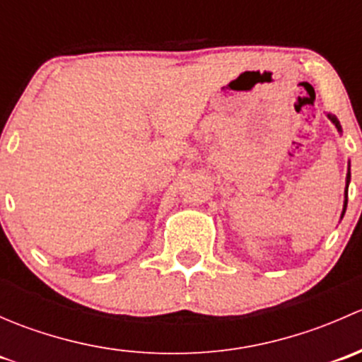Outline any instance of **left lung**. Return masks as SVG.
Here are the masks:
<instances>
[{"mask_svg": "<svg viewBox=\"0 0 362 362\" xmlns=\"http://www.w3.org/2000/svg\"><path fill=\"white\" fill-rule=\"evenodd\" d=\"M327 119L331 120V122L337 126L338 133L341 134V126H339V120L337 119L334 115H331V113H327ZM349 184H350V160H349V170H346V178H345V202H343V210H341V218L343 215H345V210H346V202H349V198H346V194H349Z\"/></svg>", "mask_w": 362, "mask_h": 362, "instance_id": "8db88e82", "label": "left lung"}]
</instances>
